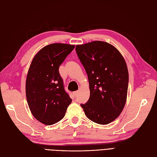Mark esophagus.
Returning a JSON list of instances; mask_svg holds the SVG:
<instances>
[{
    "instance_id": "34e87169",
    "label": "esophagus",
    "mask_w": 157,
    "mask_h": 157,
    "mask_svg": "<svg viewBox=\"0 0 157 157\" xmlns=\"http://www.w3.org/2000/svg\"><path fill=\"white\" fill-rule=\"evenodd\" d=\"M78 93V90H77V91H75V92H73V95L76 97V96H77Z\"/></svg>"
}]
</instances>
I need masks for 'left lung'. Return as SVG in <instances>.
<instances>
[{
    "label": "left lung",
    "mask_w": 157,
    "mask_h": 157,
    "mask_svg": "<svg viewBox=\"0 0 157 157\" xmlns=\"http://www.w3.org/2000/svg\"><path fill=\"white\" fill-rule=\"evenodd\" d=\"M76 52L88 75L90 98L80 104L89 120L106 125L124 109L129 74L122 55L107 42L94 41L77 45Z\"/></svg>",
    "instance_id": "8db88e82"
}]
</instances>
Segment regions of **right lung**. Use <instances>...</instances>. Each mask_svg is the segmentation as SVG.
Segmentation results:
<instances>
[{"label":"right lung","instance_id":"1","mask_svg":"<svg viewBox=\"0 0 157 157\" xmlns=\"http://www.w3.org/2000/svg\"><path fill=\"white\" fill-rule=\"evenodd\" d=\"M75 47L65 44L46 45L29 66L26 82L28 104L33 117L45 125L61 120L72 101L64 89L59 68Z\"/></svg>","mask_w":157,"mask_h":157}]
</instances>
